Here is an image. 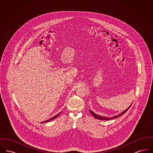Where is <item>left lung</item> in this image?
<instances>
[{"label": "left lung", "instance_id": "8db88e82", "mask_svg": "<svg viewBox=\"0 0 153 153\" xmlns=\"http://www.w3.org/2000/svg\"><path fill=\"white\" fill-rule=\"evenodd\" d=\"M131 105L128 108H127V109H126L125 111H124L123 112H122L120 114H119V115H117V116H114V117H111V118H109V117H101V116H99V115H96V114H95L94 112H93L92 111H91V110H89V111H90V112L91 113V114L93 115V117H95L96 119H99V120H111V119H115V118H117V117H120V116H122V115H123L124 114H125L127 111H128V109H129L130 108V107H131Z\"/></svg>", "mask_w": 153, "mask_h": 153}]
</instances>
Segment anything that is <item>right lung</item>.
I'll use <instances>...</instances> for the list:
<instances>
[{"label": "right lung", "mask_w": 153, "mask_h": 153, "mask_svg": "<svg viewBox=\"0 0 153 153\" xmlns=\"http://www.w3.org/2000/svg\"><path fill=\"white\" fill-rule=\"evenodd\" d=\"M60 114H61V112H60V113H59V114H58L57 115H56V116H54V117H51V119H49V120H48L44 121V122H43L42 123H44V122H49V121H50V120H53V119H54L55 118H56L57 117H58V115H59Z\"/></svg>", "instance_id": "right-lung-1"}]
</instances>
